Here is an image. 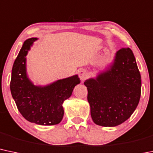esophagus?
Segmentation results:
<instances>
[{"label": "esophagus", "mask_w": 153, "mask_h": 153, "mask_svg": "<svg viewBox=\"0 0 153 153\" xmlns=\"http://www.w3.org/2000/svg\"><path fill=\"white\" fill-rule=\"evenodd\" d=\"M78 75H79L80 79L81 80V81H84L85 80H86L88 77V73L86 70H84V69H82L79 71L78 73Z\"/></svg>", "instance_id": "1"}]
</instances>
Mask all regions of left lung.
<instances>
[{
    "instance_id": "8db88e82",
    "label": "left lung",
    "mask_w": 153,
    "mask_h": 153,
    "mask_svg": "<svg viewBox=\"0 0 153 153\" xmlns=\"http://www.w3.org/2000/svg\"><path fill=\"white\" fill-rule=\"evenodd\" d=\"M94 123L113 127L128 119L138 105L141 96V75L131 48L115 53L108 70L84 82Z\"/></svg>"
}]
</instances>
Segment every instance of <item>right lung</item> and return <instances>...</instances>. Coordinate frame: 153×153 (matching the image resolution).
<instances>
[{"mask_svg":"<svg viewBox=\"0 0 153 153\" xmlns=\"http://www.w3.org/2000/svg\"><path fill=\"white\" fill-rule=\"evenodd\" d=\"M37 40L32 38L25 41L13 65L10 89L18 110L26 120L38 125H56L63 118L64 101L72 95L80 80L75 75L46 86L33 84L27 75L25 56Z\"/></svg>","mask_w":153,"mask_h":153,"instance_id":"obj_1","label":"right lung"}]
</instances>
